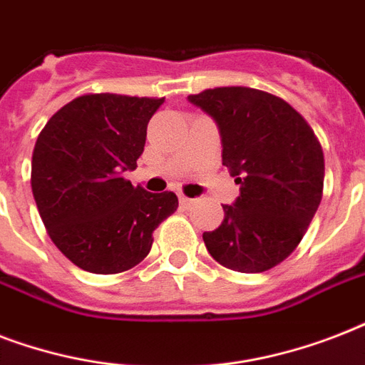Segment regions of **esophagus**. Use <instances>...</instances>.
I'll list each match as a JSON object with an SVG mask.
<instances>
[{"label": "esophagus", "instance_id": "esophagus-1", "mask_svg": "<svg viewBox=\"0 0 365 365\" xmlns=\"http://www.w3.org/2000/svg\"><path fill=\"white\" fill-rule=\"evenodd\" d=\"M195 200L193 199H187V197H183V195H180V205L183 206V208H187V206L193 205Z\"/></svg>", "mask_w": 365, "mask_h": 365}]
</instances>
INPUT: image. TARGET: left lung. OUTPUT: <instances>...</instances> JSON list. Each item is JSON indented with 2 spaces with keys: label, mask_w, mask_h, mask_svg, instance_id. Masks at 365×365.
Segmentation results:
<instances>
[{
  "label": "left lung",
  "mask_w": 365,
  "mask_h": 365,
  "mask_svg": "<svg viewBox=\"0 0 365 365\" xmlns=\"http://www.w3.org/2000/svg\"><path fill=\"white\" fill-rule=\"evenodd\" d=\"M187 100L210 115L222 159L240 185L222 225L202 235L231 271L263 272L284 261L322 200L324 153L314 132L284 100L246 87L208 88Z\"/></svg>",
  "instance_id": "8db88e82"
}]
</instances>
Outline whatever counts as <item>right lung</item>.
Listing matches in <instances>:
<instances>
[{
  "mask_svg": "<svg viewBox=\"0 0 365 365\" xmlns=\"http://www.w3.org/2000/svg\"><path fill=\"white\" fill-rule=\"evenodd\" d=\"M165 98L87 94L54 113L31 157V191L56 248L83 271L115 274L149 254L153 231L178 208L172 191L148 193L136 168L148 123Z\"/></svg>",
  "mask_w": 365,
  "mask_h": 365,
  "instance_id": "add662e5",
  "label": "right lung"
}]
</instances>
